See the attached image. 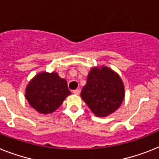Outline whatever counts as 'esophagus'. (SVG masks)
<instances>
[{"instance_id":"obj_1","label":"esophagus","mask_w":159,"mask_h":159,"mask_svg":"<svg viewBox=\"0 0 159 159\" xmlns=\"http://www.w3.org/2000/svg\"><path fill=\"white\" fill-rule=\"evenodd\" d=\"M73 93L74 94H80V90H78V89H77V90H73Z\"/></svg>"}]
</instances>
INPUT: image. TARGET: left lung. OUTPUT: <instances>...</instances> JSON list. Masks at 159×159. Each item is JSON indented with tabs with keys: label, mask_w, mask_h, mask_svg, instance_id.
<instances>
[{
	"label": "left lung",
	"mask_w": 159,
	"mask_h": 159,
	"mask_svg": "<svg viewBox=\"0 0 159 159\" xmlns=\"http://www.w3.org/2000/svg\"><path fill=\"white\" fill-rule=\"evenodd\" d=\"M81 97L95 116L105 117L120 107L125 98V86L120 77L106 66L92 68Z\"/></svg>",
	"instance_id": "1"
}]
</instances>
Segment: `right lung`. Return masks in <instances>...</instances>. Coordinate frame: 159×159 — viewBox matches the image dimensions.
I'll use <instances>...</instances> for the list:
<instances>
[{
    "instance_id": "obj_1",
    "label": "right lung",
    "mask_w": 159,
    "mask_h": 159,
    "mask_svg": "<svg viewBox=\"0 0 159 159\" xmlns=\"http://www.w3.org/2000/svg\"><path fill=\"white\" fill-rule=\"evenodd\" d=\"M71 94L67 82L57 73H38L28 83L25 97L29 104L42 114L52 113Z\"/></svg>"
}]
</instances>
